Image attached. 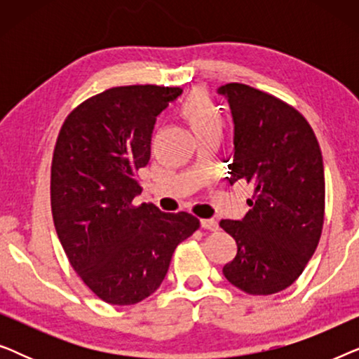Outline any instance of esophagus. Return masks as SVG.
I'll return each mask as SVG.
<instances>
[{
  "mask_svg": "<svg viewBox=\"0 0 359 359\" xmlns=\"http://www.w3.org/2000/svg\"><path fill=\"white\" fill-rule=\"evenodd\" d=\"M201 227L208 229V230H217L219 224H217V220H214V219H201Z\"/></svg>",
  "mask_w": 359,
  "mask_h": 359,
  "instance_id": "34e87169",
  "label": "esophagus"
}]
</instances>
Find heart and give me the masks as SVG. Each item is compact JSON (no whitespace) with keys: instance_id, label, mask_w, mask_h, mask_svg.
<instances>
[{"instance_id":"heart-1","label":"heart","mask_w":359,"mask_h":359,"mask_svg":"<svg viewBox=\"0 0 359 359\" xmlns=\"http://www.w3.org/2000/svg\"><path fill=\"white\" fill-rule=\"evenodd\" d=\"M180 116L201 139L209 134H222L225 117L205 90H193L180 106Z\"/></svg>"}]
</instances>
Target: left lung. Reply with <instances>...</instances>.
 <instances>
[{
    "label": "left lung",
    "instance_id": "left-lung-1",
    "mask_svg": "<svg viewBox=\"0 0 359 359\" xmlns=\"http://www.w3.org/2000/svg\"><path fill=\"white\" fill-rule=\"evenodd\" d=\"M233 117L229 183H248L253 198L242 220H220L237 242L222 269L229 283L268 296L301 276L320 240L325 210L322 151L301 112L242 83L217 90Z\"/></svg>",
    "mask_w": 359,
    "mask_h": 359
}]
</instances>
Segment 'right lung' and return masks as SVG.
Instances as JSON below:
<instances>
[{"instance_id":"add662e5","label":"right lung","mask_w":359,"mask_h":359,"mask_svg":"<svg viewBox=\"0 0 359 359\" xmlns=\"http://www.w3.org/2000/svg\"><path fill=\"white\" fill-rule=\"evenodd\" d=\"M181 88L117 86L81 102L58 134L50 203L68 262L97 297L130 306L160 287L175 248L199 229L188 212L134 205L156 116Z\"/></svg>"}]
</instances>
